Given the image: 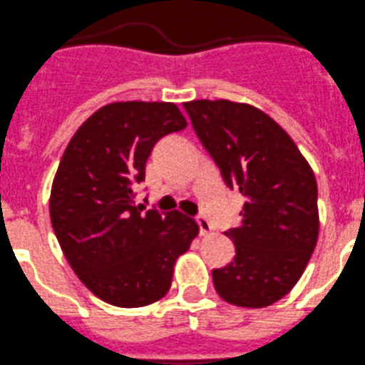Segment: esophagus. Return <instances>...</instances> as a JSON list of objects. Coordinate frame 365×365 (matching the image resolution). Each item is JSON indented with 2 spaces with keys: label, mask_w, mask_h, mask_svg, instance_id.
<instances>
[{
  "label": "esophagus",
  "mask_w": 365,
  "mask_h": 365,
  "mask_svg": "<svg viewBox=\"0 0 365 365\" xmlns=\"http://www.w3.org/2000/svg\"><path fill=\"white\" fill-rule=\"evenodd\" d=\"M195 222H197V225H199L200 235H210V232H211V224H210V220H207V218L204 217V215H199V217L195 218Z\"/></svg>",
  "instance_id": "esophagus-1"
}]
</instances>
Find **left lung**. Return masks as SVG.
Instances as JSON below:
<instances>
[{
  "mask_svg": "<svg viewBox=\"0 0 365 365\" xmlns=\"http://www.w3.org/2000/svg\"><path fill=\"white\" fill-rule=\"evenodd\" d=\"M182 106L225 185L244 197L240 225L225 231L237 255L213 270L215 290L235 307H270L294 289L317 244L314 170L258 107L231 100Z\"/></svg>",
  "mask_w": 365,
  "mask_h": 365,
  "instance_id": "1",
  "label": "left lung"
}]
</instances>
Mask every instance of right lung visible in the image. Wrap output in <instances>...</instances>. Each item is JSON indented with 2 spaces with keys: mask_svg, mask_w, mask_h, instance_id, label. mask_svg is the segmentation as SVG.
Masks as SVG:
<instances>
[{
  "mask_svg": "<svg viewBox=\"0 0 365 365\" xmlns=\"http://www.w3.org/2000/svg\"><path fill=\"white\" fill-rule=\"evenodd\" d=\"M172 102H114L73 134L50 193V218L78 279L106 303L140 308L166 296L173 265L199 235L179 211L134 206V186L166 134L186 128Z\"/></svg>",
  "mask_w": 365,
  "mask_h": 365,
  "instance_id": "obj_1",
  "label": "right lung"
}]
</instances>
